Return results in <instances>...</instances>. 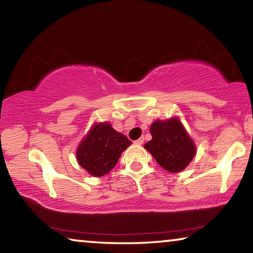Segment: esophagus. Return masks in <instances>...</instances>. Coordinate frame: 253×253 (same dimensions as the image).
<instances>
[{
	"mask_svg": "<svg viewBox=\"0 0 253 253\" xmlns=\"http://www.w3.org/2000/svg\"><path fill=\"white\" fill-rule=\"evenodd\" d=\"M143 141H144V137H140V139L134 141V143L137 144V146H141V144H143Z\"/></svg>",
	"mask_w": 253,
	"mask_h": 253,
	"instance_id": "1",
	"label": "esophagus"
}]
</instances>
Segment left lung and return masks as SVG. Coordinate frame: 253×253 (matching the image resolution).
I'll return each instance as SVG.
<instances>
[{"label":"left lung","mask_w":253,"mask_h":253,"mask_svg":"<svg viewBox=\"0 0 253 253\" xmlns=\"http://www.w3.org/2000/svg\"><path fill=\"white\" fill-rule=\"evenodd\" d=\"M150 134L153 139L144 144V148L167 171L179 172L194 157L193 141L177 118L155 121L150 127Z\"/></svg>","instance_id":"8db88e82"}]
</instances>
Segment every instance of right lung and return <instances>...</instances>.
<instances>
[{
    "label": "right lung",
    "mask_w": 253,
    "mask_h": 253,
    "mask_svg": "<svg viewBox=\"0 0 253 253\" xmlns=\"http://www.w3.org/2000/svg\"><path fill=\"white\" fill-rule=\"evenodd\" d=\"M130 143L110 124L95 125L77 149V161L90 174L102 177L116 167L121 153Z\"/></svg>",
    "instance_id": "1"
}]
</instances>
